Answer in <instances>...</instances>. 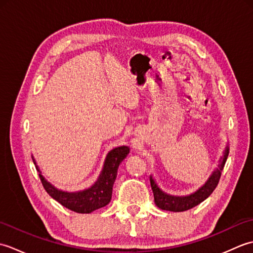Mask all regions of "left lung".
I'll return each instance as SVG.
<instances>
[{
  "label": "left lung",
  "instance_id": "1",
  "mask_svg": "<svg viewBox=\"0 0 253 253\" xmlns=\"http://www.w3.org/2000/svg\"><path fill=\"white\" fill-rule=\"evenodd\" d=\"M228 151L229 149L226 147L224 151V155L219 160L218 169L213 171L212 175L210 176L208 181L204 184L201 188L191 193L189 196H184V197H177V196H170L162 191L157 185V182L154 181L152 176L150 177V184H151V188L153 191L154 196V202L157 204V207L165 210V211H173V212H182L187 211V210L192 209L193 207L198 206L201 202H203L206 199L211 195V193L215 189L219 178H221V171L224 168V164L226 162L227 157H228Z\"/></svg>",
  "mask_w": 253,
  "mask_h": 253
}]
</instances>
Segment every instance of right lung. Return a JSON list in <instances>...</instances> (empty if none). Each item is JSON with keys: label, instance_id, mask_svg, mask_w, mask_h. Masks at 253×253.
I'll use <instances>...</instances> for the list:
<instances>
[{"label": "right lung", "instance_id": "obj_1", "mask_svg": "<svg viewBox=\"0 0 253 253\" xmlns=\"http://www.w3.org/2000/svg\"><path fill=\"white\" fill-rule=\"evenodd\" d=\"M129 153V148L127 146L117 147L111 150L107 153L106 159L104 161L103 169L99 176L98 180L94 182V185L91 186L88 189L76 192H67L58 190L53 185H51L41 174L39 166L37 165L36 160L32 157L36 169L39 173V177L41 179L42 185H43L45 191L61 203L63 207H65L76 213L87 214L93 212L94 210L105 207L109 204L112 198L113 185L116 179L118 166L122 163V161L127 157Z\"/></svg>", "mask_w": 253, "mask_h": 253}]
</instances>
